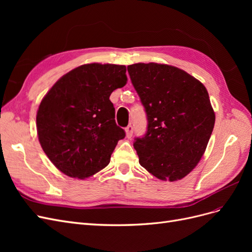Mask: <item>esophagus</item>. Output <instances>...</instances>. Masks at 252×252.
Segmentation results:
<instances>
[{"label":"esophagus","mask_w":252,"mask_h":252,"mask_svg":"<svg viewBox=\"0 0 252 252\" xmlns=\"http://www.w3.org/2000/svg\"><path fill=\"white\" fill-rule=\"evenodd\" d=\"M125 132H126V136L128 139H130L132 134H133V127L132 125H128L126 128H125Z\"/></svg>","instance_id":"34e87169"}]
</instances>
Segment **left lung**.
Masks as SVG:
<instances>
[{
    "mask_svg": "<svg viewBox=\"0 0 252 252\" xmlns=\"http://www.w3.org/2000/svg\"><path fill=\"white\" fill-rule=\"evenodd\" d=\"M146 111L147 131L135 138L139 162L163 181H178L203 157L216 122L207 89L174 66L138 63L127 66Z\"/></svg>",
    "mask_w": 252,
    "mask_h": 252,
    "instance_id": "obj_1",
    "label": "left lung"
}]
</instances>
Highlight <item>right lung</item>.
Returning <instances> with one entry per match:
<instances>
[{
	"label": "right lung",
	"instance_id": "obj_1",
	"mask_svg": "<svg viewBox=\"0 0 252 252\" xmlns=\"http://www.w3.org/2000/svg\"><path fill=\"white\" fill-rule=\"evenodd\" d=\"M126 83L124 65L85 64L63 75L44 96L36 113L37 136L60 171L85 179L109 164L125 138L109 96Z\"/></svg>",
	"mask_w": 252,
	"mask_h": 252
}]
</instances>
